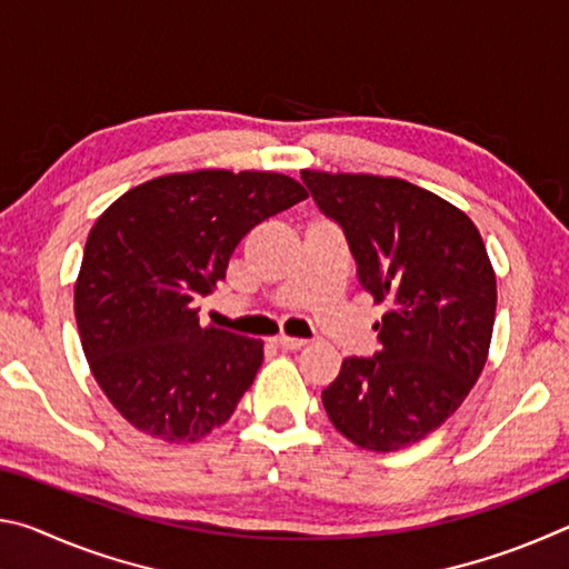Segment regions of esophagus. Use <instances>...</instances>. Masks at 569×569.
Instances as JSON below:
<instances>
[{"instance_id":"34e87169","label":"esophagus","mask_w":569,"mask_h":569,"mask_svg":"<svg viewBox=\"0 0 569 569\" xmlns=\"http://www.w3.org/2000/svg\"><path fill=\"white\" fill-rule=\"evenodd\" d=\"M276 343L281 346V349L296 351V349H303V346H306V339H293V336H278Z\"/></svg>"}]
</instances>
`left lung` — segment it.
<instances>
[{
    "instance_id": "1",
    "label": "left lung",
    "mask_w": 569,
    "mask_h": 569,
    "mask_svg": "<svg viewBox=\"0 0 569 569\" xmlns=\"http://www.w3.org/2000/svg\"><path fill=\"white\" fill-rule=\"evenodd\" d=\"M321 213L343 230L363 291L391 308L381 351L351 356L323 409L371 451H397L439 429L485 369L497 281L475 223L435 192L399 178L303 170Z\"/></svg>"
}]
</instances>
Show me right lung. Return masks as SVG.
Listing matches in <instances>:
<instances>
[{
  "label": "right lung",
  "instance_id": "1",
  "mask_svg": "<svg viewBox=\"0 0 569 569\" xmlns=\"http://www.w3.org/2000/svg\"><path fill=\"white\" fill-rule=\"evenodd\" d=\"M306 198L278 172L198 170L132 188L98 218L74 286L77 329L92 377L134 429L198 441L230 419L263 343L203 329L198 301L250 228Z\"/></svg>",
  "mask_w": 569,
  "mask_h": 569
}]
</instances>
